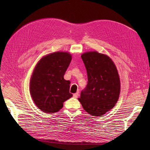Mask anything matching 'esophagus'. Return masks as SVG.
<instances>
[{
    "label": "esophagus",
    "mask_w": 150,
    "mask_h": 150,
    "mask_svg": "<svg viewBox=\"0 0 150 150\" xmlns=\"http://www.w3.org/2000/svg\"><path fill=\"white\" fill-rule=\"evenodd\" d=\"M78 92L74 93V95H73V97H74V98H78Z\"/></svg>",
    "instance_id": "34e87169"
}]
</instances>
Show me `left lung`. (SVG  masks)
I'll use <instances>...</instances> for the list:
<instances>
[{
  "mask_svg": "<svg viewBox=\"0 0 150 150\" xmlns=\"http://www.w3.org/2000/svg\"><path fill=\"white\" fill-rule=\"evenodd\" d=\"M88 74V84L81 92L80 101L89 114L100 116L111 109L120 92L119 75L113 61L97 52L81 54Z\"/></svg>",
  "mask_w": 150,
  "mask_h": 150,
  "instance_id": "obj_1",
  "label": "left lung"
}]
</instances>
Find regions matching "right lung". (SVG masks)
<instances>
[{
	"mask_svg": "<svg viewBox=\"0 0 150 150\" xmlns=\"http://www.w3.org/2000/svg\"><path fill=\"white\" fill-rule=\"evenodd\" d=\"M72 60L67 52H57L44 57L38 62L31 76L30 91L35 103L46 113H54L72 97L70 81L64 75Z\"/></svg>",
	"mask_w": 150,
	"mask_h": 150,
	"instance_id": "1",
	"label": "right lung"
}]
</instances>
